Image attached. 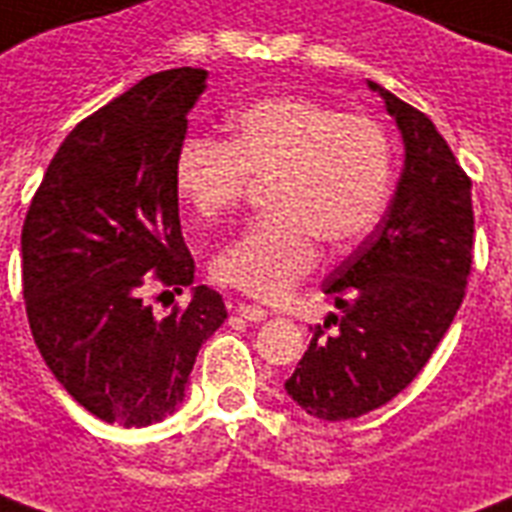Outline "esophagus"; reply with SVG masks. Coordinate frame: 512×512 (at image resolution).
<instances>
[{
	"label": "esophagus",
	"mask_w": 512,
	"mask_h": 512,
	"mask_svg": "<svg viewBox=\"0 0 512 512\" xmlns=\"http://www.w3.org/2000/svg\"><path fill=\"white\" fill-rule=\"evenodd\" d=\"M233 311H236L241 319H247V322H263V319L268 317V311H265V308L252 306V303H236Z\"/></svg>",
	"instance_id": "obj_1"
}]
</instances>
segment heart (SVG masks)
Segmentation results:
<instances>
[{
    "label": "heart",
    "instance_id": "obj_1",
    "mask_svg": "<svg viewBox=\"0 0 512 512\" xmlns=\"http://www.w3.org/2000/svg\"><path fill=\"white\" fill-rule=\"evenodd\" d=\"M268 182L255 220L217 252L214 279L252 298L287 295L317 263V241L341 252L365 239L392 187V142L365 115H343L308 96H268L230 117V139L190 136L174 182L195 212L214 220Z\"/></svg>",
    "mask_w": 512,
    "mask_h": 512
}]
</instances>
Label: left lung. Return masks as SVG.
Masks as SVG:
<instances>
[{
  "mask_svg": "<svg viewBox=\"0 0 512 512\" xmlns=\"http://www.w3.org/2000/svg\"><path fill=\"white\" fill-rule=\"evenodd\" d=\"M405 142L389 212L322 284L341 308L338 330L314 327L287 395L311 416L357 419L403 392L454 322L473 271V193L448 142L424 112L368 83Z\"/></svg>",
  "mask_w": 512,
  "mask_h": 512,
  "instance_id": "obj_1",
  "label": "left lung"
}]
</instances>
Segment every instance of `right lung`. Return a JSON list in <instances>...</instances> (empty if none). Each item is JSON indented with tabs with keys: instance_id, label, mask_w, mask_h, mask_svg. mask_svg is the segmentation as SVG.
<instances>
[{
	"instance_id": "obj_1",
	"label": "right lung",
	"mask_w": 512,
	"mask_h": 512,
	"mask_svg": "<svg viewBox=\"0 0 512 512\" xmlns=\"http://www.w3.org/2000/svg\"><path fill=\"white\" fill-rule=\"evenodd\" d=\"M206 72L144 77L69 131L21 230L26 317L42 360L96 419L147 427L177 411L198 349L228 319L220 292L155 317L150 284L179 295L195 263L174 158Z\"/></svg>"
}]
</instances>
